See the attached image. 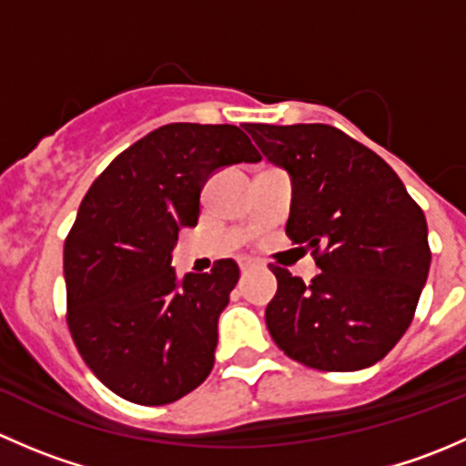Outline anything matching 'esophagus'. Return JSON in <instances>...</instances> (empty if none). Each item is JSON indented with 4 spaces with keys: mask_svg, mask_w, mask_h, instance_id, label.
I'll return each mask as SVG.
<instances>
[{
    "mask_svg": "<svg viewBox=\"0 0 466 466\" xmlns=\"http://www.w3.org/2000/svg\"><path fill=\"white\" fill-rule=\"evenodd\" d=\"M238 266H241V272H250L255 270V268H259V263L255 259H248V257H243V259H238Z\"/></svg>",
    "mask_w": 466,
    "mask_h": 466,
    "instance_id": "obj_1",
    "label": "esophagus"
}]
</instances>
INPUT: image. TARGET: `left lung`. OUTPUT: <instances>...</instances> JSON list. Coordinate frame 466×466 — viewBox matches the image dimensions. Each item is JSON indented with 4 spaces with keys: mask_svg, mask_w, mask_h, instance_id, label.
Returning <instances> with one entry per match:
<instances>
[{
    "mask_svg": "<svg viewBox=\"0 0 466 466\" xmlns=\"http://www.w3.org/2000/svg\"><path fill=\"white\" fill-rule=\"evenodd\" d=\"M263 157L290 177L286 234L313 252L304 284L272 268L266 307L286 356L324 372L379 363L406 333L431 268L429 225L397 173L368 146L324 124H248Z\"/></svg>",
    "mask_w": 466,
    "mask_h": 466,
    "instance_id": "obj_1",
    "label": "left lung"
}]
</instances>
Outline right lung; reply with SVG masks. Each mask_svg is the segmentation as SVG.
Returning a JSON list of instances; mask_svg holds the SVG:
<instances>
[{"instance_id": "right-lung-1", "label": "right lung", "mask_w": 466, "mask_h": 466, "mask_svg": "<svg viewBox=\"0 0 466 466\" xmlns=\"http://www.w3.org/2000/svg\"><path fill=\"white\" fill-rule=\"evenodd\" d=\"M241 128L167 124L94 180L65 241L67 324L94 377L126 401L164 406L209 377L232 259L176 277L177 232L196 228L216 171L259 162Z\"/></svg>"}]
</instances>
